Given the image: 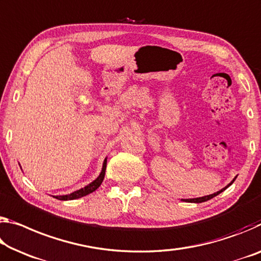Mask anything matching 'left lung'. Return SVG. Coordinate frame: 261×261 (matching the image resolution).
<instances>
[{"label":"left lung","mask_w":261,"mask_h":261,"mask_svg":"<svg viewBox=\"0 0 261 261\" xmlns=\"http://www.w3.org/2000/svg\"><path fill=\"white\" fill-rule=\"evenodd\" d=\"M237 177V176H236ZM236 177L234 179L231 181V182L227 185V186H225L224 188H222L221 190H218L217 193H214V194H210V195H206V196H202V197H196V198H182V201H185V202H194V203H202V202H205V201H208V200H210V198H213V197H215L216 195H218V194H221L223 190H225L227 187H229V186H231L233 184V181L236 180Z\"/></svg>","instance_id":"1"}]
</instances>
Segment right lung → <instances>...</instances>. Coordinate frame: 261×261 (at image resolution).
<instances>
[{
  "mask_svg": "<svg viewBox=\"0 0 261 261\" xmlns=\"http://www.w3.org/2000/svg\"><path fill=\"white\" fill-rule=\"evenodd\" d=\"M106 168H107V158L105 159V161H103L102 171L100 173V175H98L96 179L93 181V182L87 185L84 188L75 190V192H73L71 194H67V195H59V196H55V197L58 198V200H61V201H69V200H75V198H80L82 196H86V195H88V194L95 192V190L100 187L103 179H105Z\"/></svg>",
  "mask_w": 261,
  "mask_h": 261,
  "instance_id": "right-lung-1",
  "label": "right lung"
}]
</instances>
